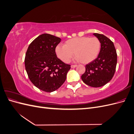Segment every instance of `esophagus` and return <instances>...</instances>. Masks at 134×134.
I'll list each match as a JSON object with an SVG mask.
<instances>
[{"instance_id":"34e87169","label":"esophagus","mask_w":134,"mask_h":134,"mask_svg":"<svg viewBox=\"0 0 134 134\" xmlns=\"http://www.w3.org/2000/svg\"><path fill=\"white\" fill-rule=\"evenodd\" d=\"M76 66H77L76 65H71V68H76Z\"/></svg>"}]
</instances>
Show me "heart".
Returning <instances> with one entry per match:
<instances>
[{
  "instance_id": "heart-1",
  "label": "heart",
  "mask_w": 134,
  "mask_h": 134,
  "mask_svg": "<svg viewBox=\"0 0 134 134\" xmlns=\"http://www.w3.org/2000/svg\"><path fill=\"white\" fill-rule=\"evenodd\" d=\"M101 43L97 37H75L67 40L64 46L58 45L55 52L57 57L65 63L70 62L74 53L76 60L83 64H88L98 57Z\"/></svg>"
}]
</instances>
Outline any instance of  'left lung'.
I'll list each match as a JSON object with an SVG mask.
<instances>
[{"instance_id":"obj_1","label":"left lung","mask_w":134,"mask_h":134,"mask_svg":"<svg viewBox=\"0 0 134 134\" xmlns=\"http://www.w3.org/2000/svg\"><path fill=\"white\" fill-rule=\"evenodd\" d=\"M101 43L98 57L86 65V71L81 78L89 86L100 87L113 78L117 65V53L113 42L103 35L93 34Z\"/></svg>"}]
</instances>
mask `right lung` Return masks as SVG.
I'll use <instances>...</instances> for the list:
<instances>
[{"instance_id":"add662e5","label":"right lung","mask_w":134,"mask_h":134,"mask_svg":"<svg viewBox=\"0 0 134 134\" xmlns=\"http://www.w3.org/2000/svg\"><path fill=\"white\" fill-rule=\"evenodd\" d=\"M61 38L47 34L40 35L27 50L25 68L31 82L46 92L57 90L65 82L70 65L65 64L56 56L55 50Z\"/></svg>"}]
</instances>
